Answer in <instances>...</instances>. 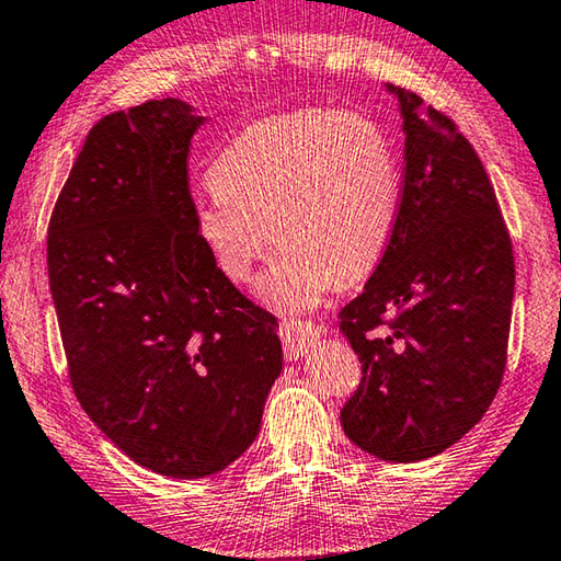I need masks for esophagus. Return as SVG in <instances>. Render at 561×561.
I'll use <instances>...</instances> for the list:
<instances>
[{"label": "esophagus", "mask_w": 561, "mask_h": 561, "mask_svg": "<svg viewBox=\"0 0 561 561\" xmlns=\"http://www.w3.org/2000/svg\"><path fill=\"white\" fill-rule=\"evenodd\" d=\"M279 335H282L284 351H287L291 360H297V358H301V355L309 353L311 343L321 335V329L311 321L284 319L279 325Z\"/></svg>", "instance_id": "1"}]
</instances>
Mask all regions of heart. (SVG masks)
Masks as SVG:
<instances>
[{"label": "heart", "instance_id": "1", "mask_svg": "<svg viewBox=\"0 0 561 561\" xmlns=\"http://www.w3.org/2000/svg\"><path fill=\"white\" fill-rule=\"evenodd\" d=\"M210 186L193 222L213 264L248 284L277 238L284 248L260 297L299 313L382 260L402 179L378 122L311 107L242 129L213 164Z\"/></svg>", "mask_w": 561, "mask_h": 561}]
</instances>
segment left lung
<instances>
[{"label": "left lung", "mask_w": 561, "mask_h": 561, "mask_svg": "<svg viewBox=\"0 0 561 561\" xmlns=\"http://www.w3.org/2000/svg\"><path fill=\"white\" fill-rule=\"evenodd\" d=\"M385 90L402 117V201L380 264L341 311L363 363L341 424L365 454L416 463L471 432L501 387L515 260L473 147L414 93Z\"/></svg>", "instance_id": "left-lung-1"}]
</instances>
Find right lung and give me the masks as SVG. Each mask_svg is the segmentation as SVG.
I'll return each instance as SVG.
<instances>
[{
	"label": "right lung",
	"mask_w": 561,
	"mask_h": 561,
	"mask_svg": "<svg viewBox=\"0 0 561 561\" xmlns=\"http://www.w3.org/2000/svg\"><path fill=\"white\" fill-rule=\"evenodd\" d=\"M210 117L179 98L90 129L48 226L70 382L131 461L206 478L250 449L282 373L279 323L196 236L186 159Z\"/></svg>",
	"instance_id": "add662e5"
}]
</instances>
